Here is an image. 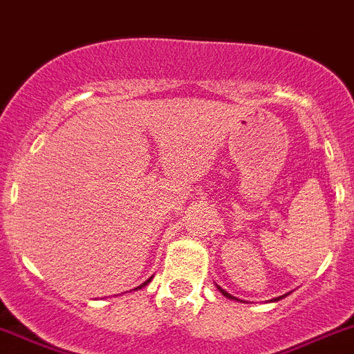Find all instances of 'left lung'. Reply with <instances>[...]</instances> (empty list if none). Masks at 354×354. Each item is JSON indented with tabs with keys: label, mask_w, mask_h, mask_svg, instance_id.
<instances>
[{
	"label": "left lung",
	"mask_w": 354,
	"mask_h": 354,
	"mask_svg": "<svg viewBox=\"0 0 354 354\" xmlns=\"http://www.w3.org/2000/svg\"><path fill=\"white\" fill-rule=\"evenodd\" d=\"M216 286V284H215ZM216 289H218V291L222 292V295L225 296V298H229V300H234V301H243V300H240V298H236V296H232V295H229L227 291H225V289H222L221 286H216ZM289 295V292H288ZM288 295H282V296H277V298H273V300H270V301H279V300H282V298H286V296Z\"/></svg>",
	"instance_id": "left-lung-1"
}]
</instances>
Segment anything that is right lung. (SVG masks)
Instances as JSON below:
<instances>
[{
	"mask_svg": "<svg viewBox=\"0 0 354 354\" xmlns=\"http://www.w3.org/2000/svg\"><path fill=\"white\" fill-rule=\"evenodd\" d=\"M148 282H151V279H148V280H146V282H145V284H141V286H139V288H136V289H141V288H145V286L148 284Z\"/></svg>",
	"mask_w": 354,
	"mask_h": 354,
	"instance_id": "1",
	"label": "right lung"
}]
</instances>
